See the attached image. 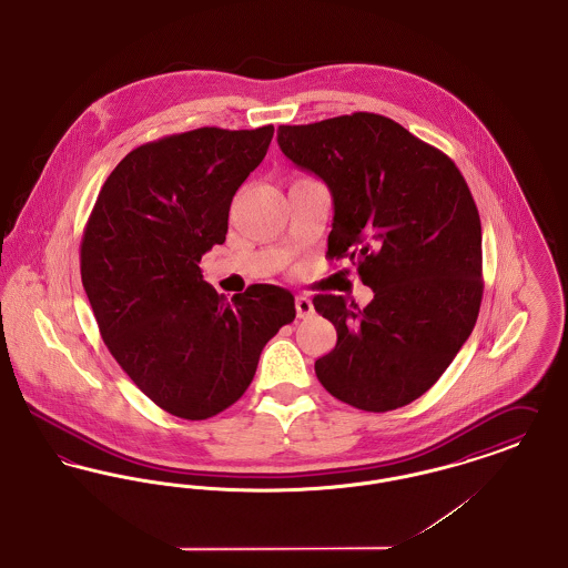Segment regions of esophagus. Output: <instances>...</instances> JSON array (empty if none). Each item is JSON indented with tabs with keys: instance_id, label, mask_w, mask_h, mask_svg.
<instances>
[{
	"instance_id": "1",
	"label": "esophagus",
	"mask_w": 568,
	"mask_h": 568,
	"mask_svg": "<svg viewBox=\"0 0 568 568\" xmlns=\"http://www.w3.org/2000/svg\"><path fill=\"white\" fill-rule=\"evenodd\" d=\"M313 302L308 301L306 296H298L296 298V315L301 317V320H306V317H311L313 315Z\"/></svg>"
}]
</instances>
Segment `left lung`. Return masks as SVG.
Listing matches in <instances>:
<instances>
[{
  "label": "left lung",
  "instance_id": "8db88e82",
  "mask_svg": "<svg viewBox=\"0 0 568 568\" xmlns=\"http://www.w3.org/2000/svg\"><path fill=\"white\" fill-rule=\"evenodd\" d=\"M278 148L333 193L331 260L358 266L373 301L317 294L336 345L322 386L365 412L425 395L474 331L483 301L480 216L457 165L390 118L358 111L278 126Z\"/></svg>",
  "mask_w": 568,
  "mask_h": 568
}]
</instances>
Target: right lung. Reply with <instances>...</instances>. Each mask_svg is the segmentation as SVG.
Masks as SVG:
<instances>
[{"instance_id": "add662e5", "label": "right lung", "mask_w": 568, "mask_h": 568, "mask_svg": "<svg viewBox=\"0 0 568 568\" xmlns=\"http://www.w3.org/2000/svg\"><path fill=\"white\" fill-rule=\"evenodd\" d=\"M274 126H203L129 152L81 240V281L102 341L169 414L205 420L234 405L260 354L294 322V296L251 285L232 301L203 281L201 255L227 234L235 191L266 156Z\"/></svg>"}]
</instances>
